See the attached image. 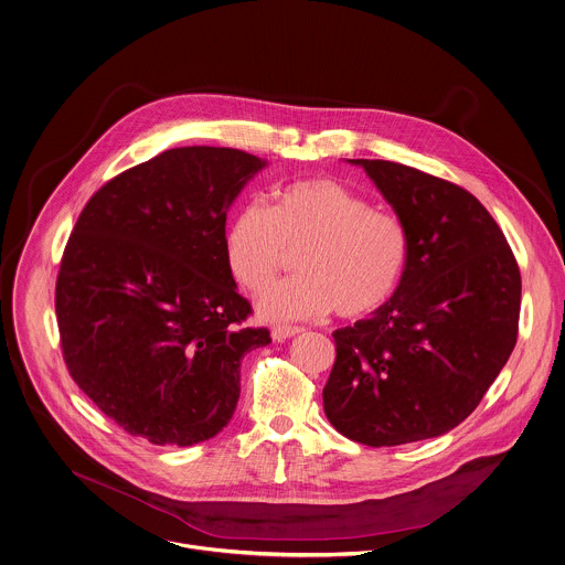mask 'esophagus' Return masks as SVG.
Returning a JSON list of instances; mask_svg holds the SVG:
<instances>
[{
  "mask_svg": "<svg viewBox=\"0 0 565 565\" xmlns=\"http://www.w3.org/2000/svg\"><path fill=\"white\" fill-rule=\"evenodd\" d=\"M297 333H301L299 327H275L270 335H273L275 342H286L288 338H295Z\"/></svg>",
  "mask_w": 565,
  "mask_h": 565,
  "instance_id": "esophagus-1",
  "label": "esophagus"
}]
</instances>
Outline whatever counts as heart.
Returning <instances> with one entry per match:
<instances>
[{
	"label": "heart",
	"mask_w": 565,
	"mask_h": 565,
	"mask_svg": "<svg viewBox=\"0 0 565 565\" xmlns=\"http://www.w3.org/2000/svg\"><path fill=\"white\" fill-rule=\"evenodd\" d=\"M301 275L273 284L257 299L268 322L373 313L396 292L409 238L398 216L329 178H312L275 192L273 205H243L225 230V262L249 292L279 270L286 249H299Z\"/></svg>",
	"instance_id": "obj_1"
}]
</instances>
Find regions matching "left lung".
<instances>
[{
	"label": "left lung",
	"instance_id": "8db88e82",
	"mask_svg": "<svg viewBox=\"0 0 565 565\" xmlns=\"http://www.w3.org/2000/svg\"><path fill=\"white\" fill-rule=\"evenodd\" d=\"M349 162L405 225L409 257L385 306L333 331L324 414L369 446L438 438L475 412L515 347L520 270L468 190L387 160Z\"/></svg>",
	"mask_w": 565,
	"mask_h": 565
}]
</instances>
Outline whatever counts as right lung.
Listing matches in <instances>:
<instances>
[{
  "mask_svg": "<svg viewBox=\"0 0 565 565\" xmlns=\"http://www.w3.org/2000/svg\"><path fill=\"white\" fill-rule=\"evenodd\" d=\"M268 162L230 147H178L97 190L56 281L64 362L129 436L192 446L241 398L243 358L270 344L225 262L232 203Z\"/></svg>",
  "mask_w": 565,
  "mask_h": 565,
  "instance_id": "obj_1",
  "label": "right lung"
}]
</instances>
